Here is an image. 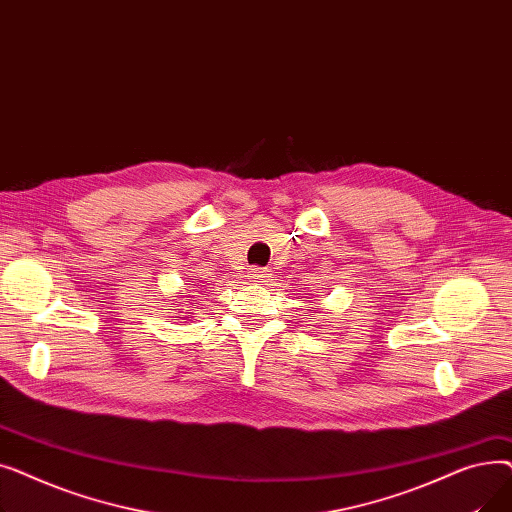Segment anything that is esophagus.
Here are the masks:
<instances>
[{
	"label": "esophagus",
	"instance_id": "obj_1",
	"mask_svg": "<svg viewBox=\"0 0 512 512\" xmlns=\"http://www.w3.org/2000/svg\"><path fill=\"white\" fill-rule=\"evenodd\" d=\"M249 278L253 282H265L267 278H270V274H267V270H263V267H255V270L249 274Z\"/></svg>",
	"mask_w": 512,
	"mask_h": 512
}]
</instances>
